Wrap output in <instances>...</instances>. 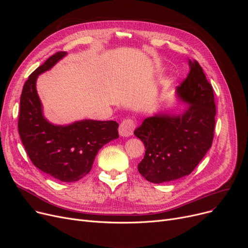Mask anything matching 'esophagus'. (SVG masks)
Here are the masks:
<instances>
[{"mask_svg":"<svg viewBox=\"0 0 248 248\" xmlns=\"http://www.w3.org/2000/svg\"><path fill=\"white\" fill-rule=\"evenodd\" d=\"M135 123L133 120H124L120 124L119 133L122 137H131L135 129Z\"/></svg>","mask_w":248,"mask_h":248,"instance_id":"1","label":"esophagus"}]
</instances>
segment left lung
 Masks as SVG:
<instances>
[{"instance_id":"8db88e82","label":"left lung","mask_w":248,"mask_h":248,"mask_svg":"<svg viewBox=\"0 0 248 248\" xmlns=\"http://www.w3.org/2000/svg\"><path fill=\"white\" fill-rule=\"evenodd\" d=\"M189 66L187 78L176 90L178 98L187 103L186 108L178 113H155L134 133L146 148L138 170L152 183L191 174L212 145L216 115L213 88L196 60H189Z\"/></svg>"}]
</instances>
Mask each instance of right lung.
<instances>
[{"label":"right lung","mask_w":248,"mask_h":248,"mask_svg":"<svg viewBox=\"0 0 248 248\" xmlns=\"http://www.w3.org/2000/svg\"><path fill=\"white\" fill-rule=\"evenodd\" d=\"M66 55L65 51L52 55L25 82L20 98L18 131L35 167L61 182H76L89 173L98 151L119 138V124L82 120L59 125L44 116L36 89L37 78Z\"/></svg>","instance_id":"obj_1"}]
</instances>
